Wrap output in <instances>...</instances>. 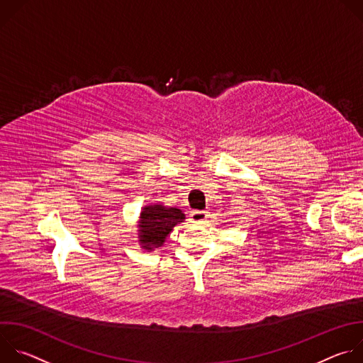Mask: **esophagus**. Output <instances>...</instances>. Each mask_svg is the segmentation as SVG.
<instances>
[{"mask_svg":"<svg viewBox=\"0 0 363 363\" xmlns=\"http://www.w3.org/2000/svg\"><path fill=\"white\" fill-rule=\"evenodd\" d=\"M206 217H208V213L202 211V210H194L189 213V220L192 223H203L206 220Z\"/></svg>","mask_w":363,"mask_h":363,"instance_id":"1","label":"esophagus"}]
</instances>
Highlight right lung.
I'll list each match as a JSON object with an SVG mask.
<instances>
[{"instance_id":"obj_1","label":"right lung","mask_w":363,"mask_h":363,"mask_svg":"<svg viewBox=\"0 0 363 363\" xmlns=\"http://www.w3.org/2000/svg\"><path fill=\"white\" fill-rule=\"evenodd\" d=\"M184 214L178 208H165L161 205H149L140 214L139 237L143 248L152 250L164 244L172 228L184 220Z\"/></svg>"}]
</instances>
